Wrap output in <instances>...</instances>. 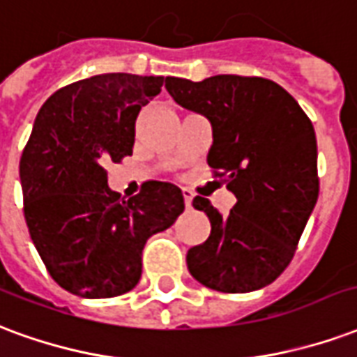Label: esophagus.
<instances>
[{"label": "esophagus", "mask_w": 357, "mask_h": 357, "mask_svg": "<svg viewBox=\"0 0 357 357\" xmlns=\"http://www.w3.org/2000/svg\"><path fill=\"white\" fill-rule=\"evenodd\" d=\"M182 197H184V205H186V209H190V207H192V192H190V190H182Z\"/></svg>", "instance_id": "obj_1"}]
</instances>
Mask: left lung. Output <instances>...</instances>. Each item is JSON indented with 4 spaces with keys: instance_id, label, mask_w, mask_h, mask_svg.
<instances>
[{
    "instance_id": "obj_1",
    "label": "left lung",
    "mask_w": 357,
    "mask_h": 357,
    "mask_svg": "<svg viewBox=\"0 0 357 357\" xmlns=\"http://www.w3.org/2000/svg\"><path fill=\"white\" fill-rule=\"evenodd\" d=\"M165 87L176 104L211 121L207 163L238 199L222 217L207 197H194L211 234L186 255L190 274L220 293L266 287L289 266L317 202L312 121L282 85L264 77H167Z\"/></svg>"
}]
</instances>
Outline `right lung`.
Listing matches in <instances>:
<instances>
[{"label":"right lung","mask_w":357,"mask_h":357,"mask_svg":"<svg viewBox=\"0 0 357 357\" xmlns=\"http://www.w3.org/2000/svg\"><path fill=\"white\" fill-rule=\"evenodd\" d=\"M161 85L163 75H93L49 96L33 121L20 158L26 225L51 278L74 295L131 291L146 239L184 211L175 184L148 181L123 199L102 167L131 155L137 116Z\"/></svg>","instance_id":"1"}]
</instances>
